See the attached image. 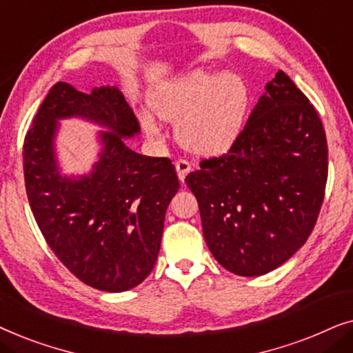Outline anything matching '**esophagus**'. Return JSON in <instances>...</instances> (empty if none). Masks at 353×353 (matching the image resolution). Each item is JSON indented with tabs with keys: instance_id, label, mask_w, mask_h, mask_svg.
Listing matches in <instances>:
<instances>
[{
	"instance_id": "1",
	"label": "esophagus",
	"mask_w": 353,
	"mask_h": 353,
	"mask_svg": "<svg viewBox=\"0 0 353 353\" xmlns=\"http://www.w3.org/2000/svg\"><path fill=\"white\" fill-rule=\"evenodd\" d=\"M175 168H176V175L180 178V181L185 183L186 175L191 172V163L185 161V159H180V161L175 162Z\"/></svg>"
}]
</instances>
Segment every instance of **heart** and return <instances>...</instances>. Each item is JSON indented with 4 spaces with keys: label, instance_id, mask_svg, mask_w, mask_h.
<instances>
[{
    "label": "heart",
    "instance_id": "obj_1",
    "mask_svg": "<svg viewBox=\"0 0 353 353\" xmlns=\"http://www.w3.org/2000/svg\"><path fill=\"white\" fill-rule=\"evenodd\" d=\"M250 91L233 72L192 69L159 83L149 94V105L161 119L178 120L181 144L202 156L228 149L238 138L249 109ZM148 137L159 138L161 128L149 112L139 114Z\"/></svg>",
    "mask_w": 353,
    "mask_h": 353
}]
</instances>
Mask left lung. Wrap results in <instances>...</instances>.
Segmentation results:
<instances>
[{
  "instance_id": "8db88e82",
  "label": "left lung",
  "mask_w": 353,
  "mask_h": 353,
  "mask_svg": "<svg viewBox=\"0 0 353 353\" xmlns=\"http://www.w3.org/2000/svg\"><path fill=\"white\" fill-rule=\"evenodd\" d=\"M327 180L323 123L307 96L278 70L233 146L186 176L202 233L221 267L260 276L305 244Z\"/></svg>"
}]
</instances>
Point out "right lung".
Segmentation results:
<instances>
[{
    "mask_svg": "<svg viewBox=\"0 0 353 353\" xmlns=\"http://www.w3.org/2000/svg\"><path fill=\"white\" fill-rule=\"evenodd\" d=\"M83 118L100 132L99 161L83 176H62L55 151L59 119ZM141 132L117 86L83 93L59 81L50 90L23 141L26 190L38 228L80 281L105 292L128 291L156 265L167 207L176 194L167 157L134 152L125 139Z\"/></svg>",
    "mask_w": 353,
    "mask_h": 353,
    "instance_id": "obj_1",
    "label": "right lung"
}]
</instances>
